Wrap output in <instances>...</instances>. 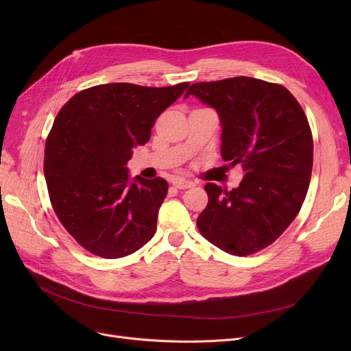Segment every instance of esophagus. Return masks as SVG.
Masks as SVG:
<instances>
[{"label": "esophagus", "instance_id": "34e87169", "mask_svg": "<svg viewBox=\"0 0 351 351\" xmlns=\"http://www.w3.org/2000/svg\"><path fill=\"white\" fill-rule=\"evenodd\" d=\"M173 186L176 189H189V188L195 186V183L191 180H186V179H176V180H173Z\"/></svg>", "mask_w": 351, "mask_h": 351}]
</instances>
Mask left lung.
I'll return each instance as SVG.
<instances>
[{"instance_id": "obj_1", "label": "left lung", "mask_w": 351, "mask_h": 351, "mask_svg": "<svg viewBox=\"0 0 351 351\" xmlns=\"http://www.w3.org/2000/svg\"><path fill=\"white\" fill-rule=\"evenodd\" d=\"M215 108L222 125L220 154L241 163L243 179L232 191L206 183L209 204L197 229L212 245L247 256L271 245L298 216L313 168V136L300 104L278 84L236 77L189 86Z\"/></svg>"}]
</instances>
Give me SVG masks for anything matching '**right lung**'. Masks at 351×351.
<instances>
[{"instance_id":"right-lung-1","label":"right lung","mask_w":351,"mask_h":351,"mask_svg":"<svg viewBox=\"0 0 351 351\" xmlns=\"http://www.w3.org/2000/svg\"><path fill=\"white\" fill-rule=\"evenodd\" d=\"M188 86L97 85L73 95L55 118L45 143L47 188L60 222L88 252L118 259L154 237L168 182L131 180L126 163Z\"/></svg>"}]
</instances>
